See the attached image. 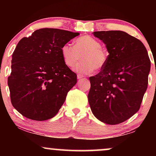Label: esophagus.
Returning a JSON list of instances; mask_svg holds the SVG:
<instances>
[{"label": "esophagus", "instance_id": "obj_1", "mask_svg": "<svg viewBox=\"0 0 156 156\" xmlns=\"http://www.w3.org/2000/svg\"><path fill=\"white\" fill-rule=\"evenodd\" d=\"M77 78H78V80H80V79H82V78H83V76H81V75L78 74V76H77Z\"/></svg>", "mask_w": 156, "mask_h": 156}]
</instances>
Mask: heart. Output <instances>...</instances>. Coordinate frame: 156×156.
<instances>
[{"label": "heart", "mask_w": 156, "mask_h": 156, "mask_svg": "<svg viewBox=\"0 0 156 156\" xmlns=\"http://www.w3.org/2000/svg\"><path fill=\"white\" fill-rule=\"evenodd\" d=\"M64 62L68 67H76L83 55L84 62L78 65L76 70L80 74L88 75L94 69H101L106 64L108 59V52L101 47L98 39L89 35L78 37L75 41L74 46L64 44L61 49Z\"/></svg>", "instance_id": "heart-1"}]
</instances>
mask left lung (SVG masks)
<instances>
[{"label": "left lung", "mask_w": 156, "mask_h": 156, "mask_svg": "<svg viewBox=\"0 0 156 156\" xmlns=\"http://www.w3.org/2000/svg\"><path fill=\"white\" fill-rule=\"evenodd\" d=\"M106 45L108 62L101 72L89 77L91 110L108 125L123 122L141 106L148 84L150 60L142 42L126 32H93Z\"/></svg>", "instance_id": "1"}]
</instances>
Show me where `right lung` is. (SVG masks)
Here are the masks:
<instances>
[{"label":"right lung","instance_id":"obj_1","mask_svg":"<svg viewBox=\"0 0 156 156\" xmlns=\"http://www.w3.org/2000/svg\"><path fill=\"white\" fill-rule=\"evenodd\" d=\"M78 33L40 28L17 44L8 78L12 104L23 116L44 121L56 115L77 75L64 64L61 49Z\"/></svg>","mask_w":156,"mask_h":156}]
</instances>
